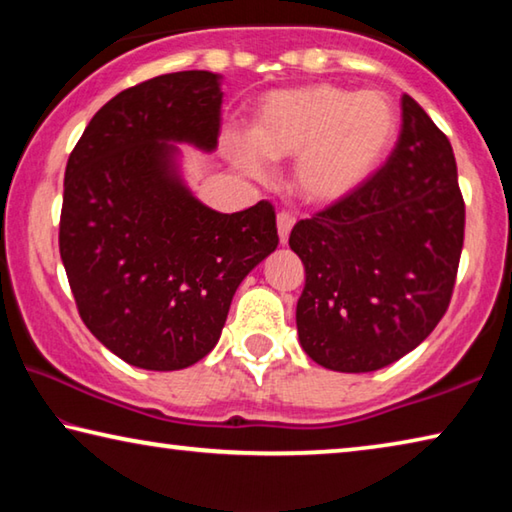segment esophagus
I'll return each instance as SVG.
<instances>
[{
    "instance_id": "34e87169",
    "label": "esophagus",
    "mask_w": 512,
    "mask_h": 512,
    "mask_svg": "<svg viewBox=\"0 0 512 512\" xmlns=\"http://www.w3.org/2000/svg\"><path fill=\"white\" fill-rule=\"evenodd\" d=\"M293 223H296V219H293V214H289V212L277 214V235H280V244H287V241H289Z\"/></svg>"
}]
</instances>
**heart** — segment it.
<instances>
[{
  "label": "heart",
  "mask_w": 512,
  "mask_h": 512,
  "mask_svg": "<svg viewBox=\"0 0 512 512\" xmlns=\"http://www.w3.org/2000/svg\"><path fill=\"white\" fill-rule=\"evenodd\" d=\"M397 131L400 115L386 94L314 83L266 94L250 133L230 131L225 142L232 162L253 178L268 173L266 158H296V192L309 203L329 205L375 176Z\"/></svg>",
  "instance_id": "1"
}]
</instances>
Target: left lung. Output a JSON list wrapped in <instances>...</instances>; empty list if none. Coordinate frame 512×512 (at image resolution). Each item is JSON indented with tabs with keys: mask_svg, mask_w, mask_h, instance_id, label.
Here are the masks:
<instances>
[{
	"mask_svg": "<svg viewBox=\"0 0 512 512\" xmlns=\"http://www.w3.org/2000/svg\"><path fill=\"white\" fill-rule=\"evenodd\" d=\"M465 235L452 144L409 94L375 176L293 225L305 264L300 345L318 366L372 372L418 348L452 300Z\"/></svg>",
	"mask_w": 512,
	"mask_h": 512,
	"instance_id": "8db88e82",
	"label": "left lung"
}]
</instances>
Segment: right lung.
<instances>
[{"mask_svg": "<svg viewBox=\"0 0 512 512\" xmlns=\"http://www.w3.org/2000/svg\"><path fill=\"white\" fill-rule=\"evenodd\" d=\"M221 76L162 74L112 97L65 169L58 246L90 332L131 366L180 370L216 345L241 280L277 248L275 210L221 214L189 192L178 146L214 151Z\"/></svg>", "mask_w": 512, "mask_h": 512, "instance_id": "obj_1", "label": "right lung"}]
</instances>
